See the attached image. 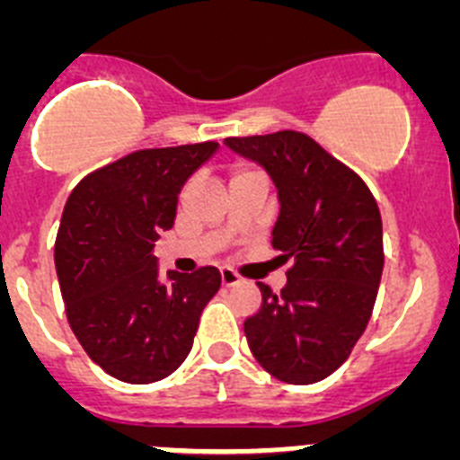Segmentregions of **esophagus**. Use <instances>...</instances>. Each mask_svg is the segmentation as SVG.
<instances>
[{"instance_id": "34e87169", "label": "esophagus", "mask_w": 460, "mask_h": 460, "mask_svg": "<svg viewBox=\"0 0 460 460\" xmlns=\"http://www.w3.org/2000/svg\"><path fill=\"white\" fill-rule=\"evenodd\" d=\"M221 283L226 288L237 286V283H239V274L234 270H230V267H221Z\"/></svg>"}]
</instances>
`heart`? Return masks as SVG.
Here are the masks:
<instances>
[{
    "mask_svg": "<svg viewBox=\"0 0 460 460\" xmlns=\"http://www.w3.org/2000/svg\"><path fill=\"white\" fill-rule=\"evenodd\" d=\"M239 172H246V168H243V170H239Z\"/></svg>",
    "mask_w": 460,
    "mask_h": 460,
    "instance_id": "b5f03b06",
    "label": "heart"
}]
</instances>
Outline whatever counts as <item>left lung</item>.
Returning <instances> with one entry per match:
<instances>
[{
  "label": "left lung",
  "mask_w": 460,
  "mask_h": 460,
  "mask_svg": "<svg viewBox=\"0 0 460 460\" xmlns=\"http://www.w3.org/2000/svg\"><path fill=\"white\" fill-rule=\"evenodd\" d=\"M226 145L271 174L280 200L271 246L283 262L292 260L280 295L258 283L262 304L243 323L251 352L288 385L324 380L371 320L385 265L376 198L306 133L226 137Z\"/></svg>",
  "instance_id": "1"
}]
</instances>
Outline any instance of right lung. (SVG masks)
I'll use <instances>...</instances> for the list:
<instances>
[{"label":"right lung","mask_w":460,"mask_h":460,"mask_svg":"<svg viewBox=\"0 0 460 460\" xmlns=\"http://www.w3.org/2000/svg\"><path fill=\"white\" fill-rule=\"evenodd\" d=\"M217 147L207 140L137 149L89 172L68 195L55 242L64 308L84 352L117 380L149 385L177 371L221 288L217 267L161 280L154 255L181 186Z\"/></svg>","instance_id":"right-lung-1"}]
</instances>
